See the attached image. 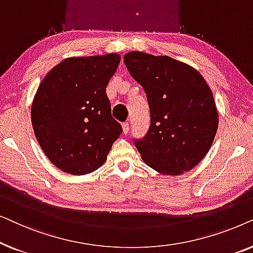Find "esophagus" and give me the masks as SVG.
<instances>
[{
    "label": "esophagus",
    "instance_id": "obj_1",
    "mask_svg": "<svg viewBox=\"0 0 253 253\" xmlns=\"http://www.w3.org/2000/svg\"><path fill=\"white\" fill-rule=\"evenodd\" d=\"M122 127H123V133L126 134L127 131H129V123H127V122L123 123V124H122Z\"/></svg>",
    "mask_w": 253,
    "mask_h": 253
}]
</instances>
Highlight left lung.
I'll return each instance as SVG.
<instances>
[{
	"label": "left lung",
	"instance_id": "left-lung-1",
	"mask_svg": "<svg viewBox=\"0 0 253 253\" xmlns=\"http://www.w3.org/2000/svg\"><path fill=\"white\" fill-rule=\"evenodd\" d=\"M124 64L150 107L148 131L133 139L141 159L165 175L191 170L207 154L219 126L210 86L196 69L169 56L130 51Z\"/></svg>",
	"mask_w": 253,
	"mask_h": 253
}]
</instances>
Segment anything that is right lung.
Instances as JSON below:
<instances>
[{
  "label": "right lung",
  "instance_id": "obj_1",
  "mask_svg": "<svg viewBox=\"0 0 253 253\" xmlns=\"http://www.w3.org/2000/svg\"><path fill=\"white\" fill-rule=\"evenodd\" d=\"M119 54L65 58L42 79L31 120L38 143L58 169L72 175L96 170L122 133L106 94Z\"/></svg>",
  "mask_w": 253,
  "mask_h": 253
}]
</instances>
